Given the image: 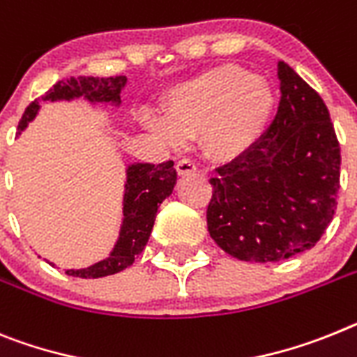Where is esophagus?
<instances>
[{
  "label": "esophagus",
  "instance_id": "1",
  "mask_svg": "<svg viewBox=\"0 0 357 357\" xmlns=\"http://www.w3.org/2000/svg\"><path fill=\"white\" fill-rule=\"evenodd\" d=\"M176 172H178V175L181 176H190L197 173V166L191 162L190 158H182V160L176 162Z\"/></svg>",
  "mask_w": 357,
  "mask_h": 357
}]
</instances>
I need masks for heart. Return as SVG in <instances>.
Segmentation results:
<instances>
[{"instance_id":"obj_1","label":"heart","mask_w":357,"mask_h":357,"mask_svg":"<svg viewBox=\"0 0 357 357\" xmlns=\"http://www.w3.org/2000/svg\"><path fill=\"white\" fill-rule=\"evenodd\" d=\"M276 97L266 79L238 65H218L167 88L160 117L146 124L167 144L200 139L216 160H236L266 133Z\"/></svg>"}]
</instances>
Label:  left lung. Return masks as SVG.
<instances>
[{"instance_id":"8db88e82","label":"left lung","mask_w":357,"mask_h":357,"mask_svg":"<svg viewBox=\"0 0 357 357\" xmlns=\"http://www.w3.org/2000/svg\"><path fill=\"white\" fill-rule=\"evenodd\" d=\"M280 106L243 157L216 169L208 231L227 255L271 264L314 248L331 224L341 155L324 99L278 63Z\"/></svg>"}]
</instances>
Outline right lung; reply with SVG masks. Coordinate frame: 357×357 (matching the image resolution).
Wrapping results in <instances>:
<instances>
[{
	"instance_id": "right-lung-1",
	"label": "right lung",
	"mask_w": 357,
	"mask_h": 357,
	"mask_svg": "<svg viewBox=\"0 0 357 357\" xmlns=\"http://www.w3.org/2000/svg\"><path fill=\"white\" fill-rule=\"evenodd\" d=\"M126 75L117 77H70L66 81H57L50 90L43 96V99L33 100L25 109L17 126V135L29 126L30 121L36 119L41 100H74L84 99L90 105H112L115 108L121 106V91L126 86ZM176 184V169L173 160L162 164L132 162L126 167V181H124L123 193V220L121 229L109 255L102 260L96 261L93 266L83 269H66L68 276L79 278H102L119 271L126 269L133 264L135 257L149 240L153 229L155 216L158 206L173 193ZM48 261V260H47ZM54 266L52 261H48Z\"/></svg>"
}]
</instances>
